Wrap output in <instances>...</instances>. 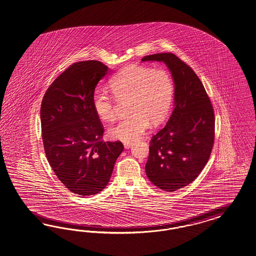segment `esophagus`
I'll return each instance as SVG.
<instances>
[{
	"label": "esophagus",
	"mask_w": 256,
	"mask_h": 256,
	"mask_svg": "<svg viewBox=\"0 0 256 256\" xmlns=\"http://www.w3.org/2000/svg\"><path fill=\"white\" fill-rule=\"evenodd\" d=\"M131 145H132L131 142H125V144H124V147H125V149H130L131 147Z\"/></svg>",
	"instance_id": "1"
}]
</instances>
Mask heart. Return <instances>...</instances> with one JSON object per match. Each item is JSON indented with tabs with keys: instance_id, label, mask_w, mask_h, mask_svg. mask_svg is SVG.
I'll return each mask as SVG.
<instances>
[{
	"instance_id": "b5f03b06",
	"label": "heart",
	"mask_w": 256,
	"mask_h": 256,
	"mask_svg": "<svg viewBox=\"0 0 256 256\" xmlns=\"http://www.w3.org/2000/svg\"><path fill=\"white\" fill-rule=\"evenodd\" d=\"M112 95L97 90L92 106L99 118L110 122L116 118L118 102L128 100V118L112 126L108 135L112 140H136L150 125L160 124L168 114L174 98V85L166 69L131 64L121 69L109 80Z\"/></svg>"
}]
</instances>
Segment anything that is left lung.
Segmentation results:
<instances>
[{
	"instance_id": "left-lung-1",
	"label": "left lung",
	"mask_w": 256,
	"mask_h": 256,
	"mask_svg": "<svg viewBox=\"0 0 256 256\" xmlns=\"http://www.w3.org/2000/svg\"><path fill=\"white\" fill-rule=\"evenodd\" d=\"M164 62L174 83V107L166 126L150 142L145 172L156 187L174 192L190 184L206 166L214 142V112L192 68L172 52L144 56Z\"/></svg>"
}]
</instances>
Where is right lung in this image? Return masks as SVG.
Wrapping results in <instances>:
<instances>
[{
  "label": "right lung",
  "mask_w": 256,
  "mask_h": 256,
  "mask_svg": "<svg viewBox=\"0 0 256 256\" xmlns=\"http://www.w3.org/2000/svg\"><path fill=\"white\" fill-rule=\"evenodd\" d=\"M108 68L100 61L74 62L47 88L40 107L45 154L71 192L99 194L124 150L121 142H104V126L92 106L98 82Z\"/></svg>",
  "instance_id": "add662e5"
}]
</instances>
